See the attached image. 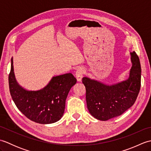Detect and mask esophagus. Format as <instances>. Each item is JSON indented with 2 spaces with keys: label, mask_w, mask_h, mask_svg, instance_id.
I'll list each match as a JSON object with an SVG mask.
<instances>
[{
  "label": "esophagus",
  "mask_w": 151,
  "mask_h": 151,
  "mask_svg": "<svg viewBox=\"0 0 151 151\" xmlns=\"http://www.w3.org/2000/svg\"><path fill=\"white\" fill-rule=\"evenodd\" d=\"M84 70L82 68H79L77 69V70L76 71V80H77L78 82H81L82 79L83 78V75H84Z\"/></svg>",
  "instance_id": "34e87169"
}]
</instances>
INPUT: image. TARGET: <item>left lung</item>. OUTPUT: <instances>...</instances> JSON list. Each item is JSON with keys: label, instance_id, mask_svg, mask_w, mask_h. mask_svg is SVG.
<instances>
[{"label": "left lung", "instance_id": "left-lung-1", "mask_svg": "<svg viewBox=\"0 0 151 151\" xmlns=\"http://www.w3.org/2000/svg\"><path fill=\"white\" fill-rule=\"evenodd\" d=\"M132 67L126 81L108 85L91 79L82 78L86 91V102L89 112L101 121L119 116L135 102L141 87V64L138 56L130 52Z\"/></svg>", "mask_w": 151, "mask_h": 151}]
</instances>
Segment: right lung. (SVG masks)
I'll list each match as a JSON object with an SVG mask.
<instances>
[{
	"label": "right lung",
	"instance_id": "1",
	"mask_svg": "<svg viewBox=\"0 0 151 151\" xmlns=\"http://www.w3.org/2000/svg\"><path fill=\"white\" fill-rule=\"evenodd\" d=\"M8 82L12 98L19 110L31 121L50 124L62 117L67 97L76 79L71 73L64 74L54 76L43 89L28 91L16 81L12 58Z\"/></svg>",
	"mask_w": 151,
	"mask_h": 151
}]
</instances>
